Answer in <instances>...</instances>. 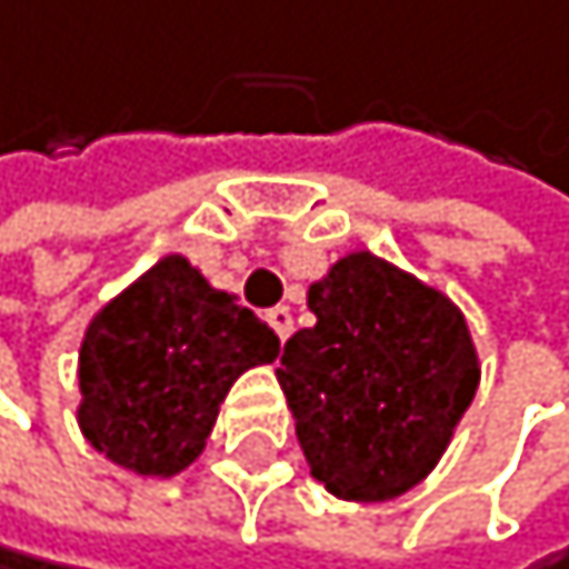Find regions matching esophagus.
<instances>
[{
    "mask_svg": "<svg viewBox=\"0 0 569 569\" xmlns=\"http://www.w3.org/2000/svg\"><path fill=\"white\" fill-rule=\"evenodd\" d=\"M268 322H272V329H276V337H279V340H287V337L293 333V315H290L287 305H279V308L268 311Z\"/></svg>",
    "mask_w": 569,
    "mask_h": 569,
    "instance_id": "obj_1",
    "label": "esophagus"
}]
</instances>
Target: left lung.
I'll return each instance as SVG.
<instances>
[{"mask_svg":"<svg viewBox=\"0 0 569 569\" xmlns=\"http://www.w3.org/2000/svg\"><path fill=\"white\" fill-rule=\"evenodd\" d=\"M315 326L279 358L311 473L348 502H387L423 480L477 395L462 311L395 264L340 258L308 290Z\"/></svg>","mask_w":569,"mask_h":569,"instance_id":"obj_1","label":"left lung"}]
</instances>
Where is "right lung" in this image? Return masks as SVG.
Returning <instances> with one entry per match:
<instances>
[{"instance_id": "1", "label": "right lung", "mask_w": 569, "mask_h": 569, "mask_svg": "<svg viewBox=\"0 0 569 569\" xmlns=\"http://www.w3.org/2000/svg\"><path fill=\"white\" fill-rule=\"evenodd\" d=\"M276 355L279 337L254 311L171 254L92 319L81 433L124 470L171 477L203 451L236 376Z\"/></svg>"}]
</instances>
